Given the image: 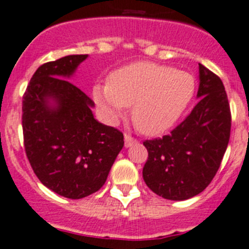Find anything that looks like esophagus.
Segmentation results:
<instances>
[{
    "instance_id": "esophagus-1",
    "label": "esophagus",
    "mask_w": 249,
    "mask_h": 249,
    "mask_svg": "<svg viewBox=\"0 0 249 249\" xmlns=\"http://www.w3.org/2000/svg\"><path fill=\"white\" fill-rule=\"evenodd\" d=\"M124 139H125V147H130V146H132L134 143L138 142V140H136L134 136L130 135V134H125Z\"/></svg>"
}]
</instances>
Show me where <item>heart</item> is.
I'll return each instance as SVG.
<instances>
[{
	"label": "heart",
	"mask_w": 249,
	"mask_h": 249,
	"mask_svg": "<svg viewBox=\"0 0 249 249\" xmlns=\"http://www.w3.org/2000/svg\"><path fill=\"white\" fill-rule=\"evenodd\" d=\"M196 89L195 77L167 65L141 61L114 71L107 85H97L93 98L115 120L131 106L132 122L146 135L173 126L187 110Z\"/></svg>",
	"instance_id": "1"
}]
</instances>
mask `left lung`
<instances>
[{
    "label": "left lung",
    "instance_id": "1",
    "mask_svg": "<svg viewBox=\"0 0 249 249\" xmlns=\"http://www.w3.org/2000/svg\"><path fill=\"white\" fill-rule=\"evenodd\" d=\"M200 101L168 135L143 141L146 185L168 200L203 192L221 164L231 132V109L221 78L199 64Z\"/></svg>",
    "mask_w": 249,
    "mask_h": 249
}]
</instances>
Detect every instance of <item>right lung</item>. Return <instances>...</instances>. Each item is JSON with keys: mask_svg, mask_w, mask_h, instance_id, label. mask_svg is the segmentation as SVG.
<instances>
[{"mask_svg": "<svg viewBox=\"0 0 249 249\" xmlns=\"http://www.w3.org/2000/svg\"><path fill=\"white\" fill-rule=\"evenodd\" d=\"M87 55H69L39 66L23 94L27 159L38 179L56 194L81 199L106 183L124 146L120 130L93 117L94 102L66 78ZM57 106L53 107L48 99Z\"/></svg>", "mask_w": 249, "mask_h": 249, "instance_id": "right-lung-1", "label": "right lung"}]
</instances>
